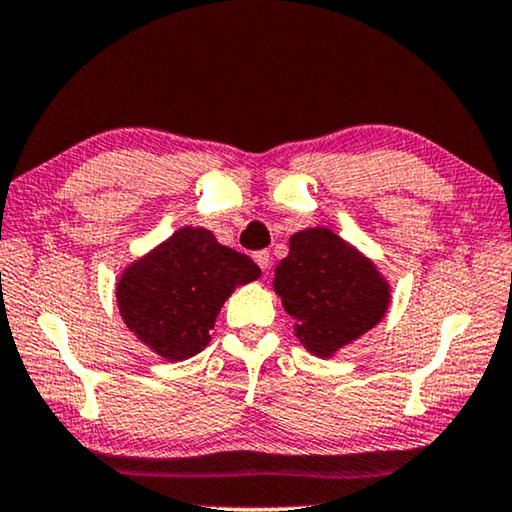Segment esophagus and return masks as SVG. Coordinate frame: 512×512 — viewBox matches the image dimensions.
Wrapping results in <instances>:
<instances>
[{
  "label": "esophagus",
  "mask_w": 512,
  "mask_h": 512,
  "mask_svg": "<svg viewBox=\"0 0 512 512\" xmlns=\"http://www.w3.org/2000/svg\"><path fill=\"white\" fill-rule=\"evenodd\" d=\"M254 261L258 263V268H261L263 272H268V268H270V251H256L254 254Z\"/></svg>",
  "instance_id": "esophagus-1"
}]
</instances>
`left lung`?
Segmentation results:
<instances>
[{
	"instance_id": "8db88e82",
	"label": "left lung",
	"mask_w": 512,
	"mask_h": 512,
	"mask_svg": "<svg viewBox=\"0 0 512 512\" xmlns=\"http://www.w3.org/2000/svg\"><path fill=\"white\" fill-rule=\"evenodd\" d=\"M272 284L295 335L318 358L372 330L390 305V286L376 265L330 228L295 233Z\"/></svg>"
}]
</instances>
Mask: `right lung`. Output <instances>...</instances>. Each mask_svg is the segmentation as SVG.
Returning a JSON list of instances; mask_svg holds the SVG:
<instances>
[{"label":"right lung","mask_w":512,"mask_h":512,"mask_svg":"<svg viewBox=\"0 0 512 512\" xmlns=\"http://www.w3.org/2000/svg\"><path fill=\"white\" fill-rule=\"evenodd\" d=\"M261 277L247 254L219 244L205 228H180L131 263L117 281V307L127 328L170 362L210 344L221 307L235 286Z\"/></svg>","instance_id":"right-lung-1"}]
</instances>
